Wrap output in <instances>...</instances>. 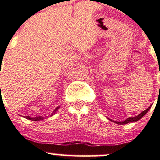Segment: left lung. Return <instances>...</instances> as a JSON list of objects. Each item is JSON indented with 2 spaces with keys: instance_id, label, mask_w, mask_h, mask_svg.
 I'll list each match as a JSON object with an SVG mask.
<instances>
[{
  "instance_id": "left-lung-1",
  "label": "left lung",
  "mask_w": 160,
  "mask_h": 160,
  "mask_svg": "<svg viewBox=\"0 0 160 160\" xmlns=\"http://www.w3.org/2000/svg\"><path fill=\"white\" fill-rule=\"evenodd\" d=\"M151 107H152V106H150V107H148V109H146V110H144V111H142V113H139V114L138 115V116L133 117V118H128V119L125 120V121H121V122H118V121H112V120H110V121H113V122L116 123V124H128V123H130V122H135V121H138V120H140L141 118H143L144 115L146 114L147 112H148V110H150V108H151Z\"/></svg>"
}]
</instances>
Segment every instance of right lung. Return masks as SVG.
Returning a JSON list of instances; mask_svg holds the SVG:
<instances>
[{
    "label": "right lung",
    "mask_w": 160,
    "mask_h": 160,
    "mask_svg": "<svg viewBox=\"0 0 160 160\" xmlns=\"http://www.w3.org/2000/svg\"><path fill=\"white\" fill-rule=\"evenodd\" d=\"M58 109H59V107H57V108L54 110V111H53V113H52L51 114H50V116H53V115L54 114V113H56L57 111H58ZM24 118H26V119H28V120H31V121H42V120L44 119V117H41V116L36 117V118H31V117H29V116H26V117H24Z\"/></svg>",
    "instance_id": "obj_1"
}]
</instances>
